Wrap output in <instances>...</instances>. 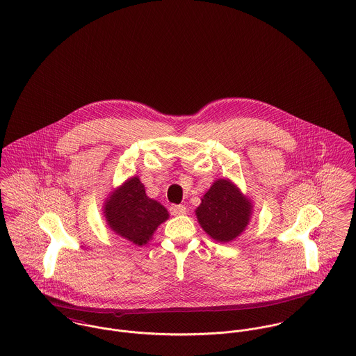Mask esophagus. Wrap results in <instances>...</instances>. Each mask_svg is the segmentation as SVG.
Masks as SVG:
<instances>
[{"label": "esophagus", "mask_w": 356, "mask_h": 356, "mask_svg": "<svg viewBox=\"0 0 356 356\" xmlns=\"http://www.w3.org/2000/svg\"><path fill=\"white\" fill-rule=\"evenodd\" d=\"M169 210L173 216H183L187 213V207L184 204H172Z\"/></svg>", "instance_id": "esophagus-1"}]
</instances>
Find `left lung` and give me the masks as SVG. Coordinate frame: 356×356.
Returning <instances> with one entry per match:
<instances>
[{"mask_svg": "<svg viewBox=\"0 0 356 356\" xmlns=\"http://www.w3.org/2000/svg\"><path fill=\"white\" fill-rule=\"evenodd\" d=\"M251 204L225 179L217 180L202 197L197 217L202 228L218 241H231L248 224Z\"/></svg>", "mask_w": 356, "mask_h": 356, "instance_id": "left-lung-1", "label": "left lung"}]
</instances>
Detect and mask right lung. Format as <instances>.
<instances>
[{
    "label": "right lung",
    "instance_id": "1",
    "mask_svg": "<svg viewBox=\"0 0 356 356\" xmlns=\"http://www.w3.org/2000/svg\"><path fill=\"white\" fill-rule=\"evenodd\" d=\"M105 216L116 234L142 245L168 218V211L157 200L146 195L138 177H132L106 202Z\"/></svg>",
    "mask_w": 356,
    "mask_h": 356
}]
</instances>
